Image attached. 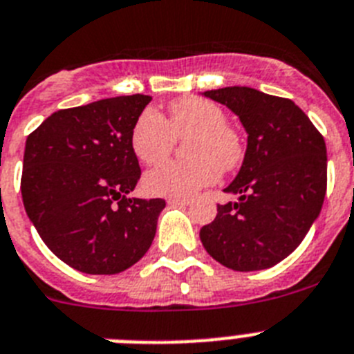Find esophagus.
Here are the masks:
<instances>
[{
  "instance_id": "obj_1",
  "label": "esophagus",
  "mask_w": 354,
  "mask_h": 354,
  "mask_svg": "<svg viewBox=\"0 0 354 354\" xmlns=\"http://www.w3.org/2000/svg\"><path fill=\"white\" fill-rule=\"evenodd\" d=\"M167 203L169 205H189L191 203V200H189V198H169L167 200Z\"/></svg>"
}]
</instances>
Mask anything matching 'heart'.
I'll list each match as a JSON object with an SVG mask.
<instances>
[{"label": "heart", "mask_w": 354, "mask_h": 354, "mask_svg": "<svg viewBox=\"0 0 354 354\" xmlns=\"http://www.w3.org/2000/svg\"><path fill=\"white\" fill-rule=\"evenodd\" d=\"M185 138L189 160L160 163L144 176V189L151 196L183 198L210 185L223 171L237 167L245 154V144L237 129L227 124V115L212 100L183 97L169 106L167 120L145 109L131 131V149L145 165L169 154L174 138Z\"/></svg>", "instance_id": "obj_1"}]
</instances>
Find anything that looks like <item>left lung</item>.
<instances>
[{"label":"left lung","instance_id":"1","mask_svg":"<svg viewBox=\"0 0 354 354\" xmlns=\"http://www.w3.org/2000/svg\"><path fill=\"white\" fill-rule=\"evenodd\" d=\"M227 106L245 127L241 169L200 230L205 250L236 272L272 268L301 245L319 218L328 183L326 142L293 100L246 86L201 93Z\"/></svg>","mask_w":354,"mask_h":354}]
</instances>
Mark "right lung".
Masks as SVG:
<instances>
[{"label":"right lung","instance_id":"right-lung-1","mask_svg":"<svg viewBox=\"0 0 354 354\" xmlns=\"http://www.w3.org/2000/svg\"><path fill=\"white\" fill-rule=\"evenodd\" d=\"M147 95L50 115L25 144L21 194L44 245L91 275L127 270L149 250L165 201L129 198L140 180L131 149Z\"/></svg>","mask_w":354,"mask_h":354}]
</instances>
